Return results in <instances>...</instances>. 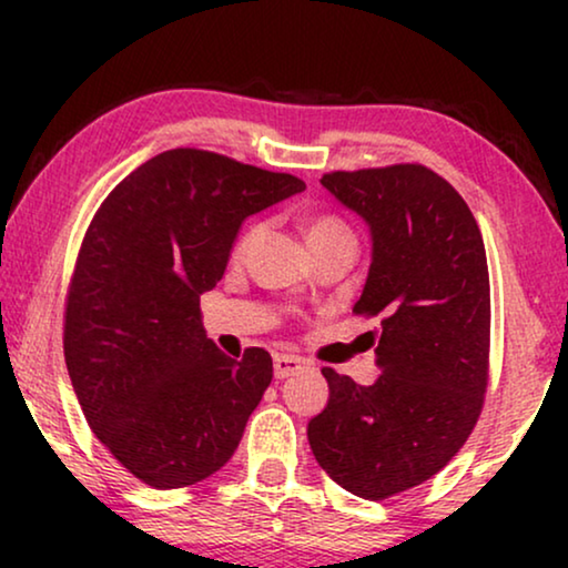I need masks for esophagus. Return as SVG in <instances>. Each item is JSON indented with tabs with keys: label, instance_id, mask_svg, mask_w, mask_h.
<instances>
[{
	"label": "esophagus",
	"instance_id": "1",
	"mask_svg": "<svg viewBox=\"0 0 568 568\" xmlns=\"http://www.w3.org/2000/svg\"><path fill=\"white\" fill-rule=\"evenodd\" d=\"M302 367H305V362H302L300 356H294V354H276L274 356V375H276V379H286V377L297 375Z\"/></svg>",
	"mask_w": 568,
	"mask_h": 568
}]
</instances>
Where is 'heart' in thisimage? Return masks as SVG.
<instances>
[{
    "label": "heart",
    "mask_w": 568,
    "mask_h": 568,
    "mask_svg": "<svg viewBox=\"0 0 568 568\" xmlns=\"http://www.w3.org/2000/svg\"><path fill=\"white\" fill-rule=\"evenodd\" d=\"M341 227H344V224L336 222V220H315L313 224H310V232H307V237H313V235H321V232H328V230H341ZM247 240H251V235H245L243 240H240V245H237V253H243V247L247 245Z\"/></svg>",
    "instance_id": "1"
}]
</instances>
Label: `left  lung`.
<instances>
[{"label": "left lung", "instance_id": "left-lung-1", "mask_svg": "<svg viewBox=\"0 0 568 568\" xmlns=\"http://www.w3.org/2000/svg\"><path fill=\"white\" fill-rule=\"evenodd\" d=\"M369 227L356 315L379 317V377L325 367L328 406L307 424L315 460L341 488L387 499L439 473L470 437L488 383L491 294L484 237L460 193L424 165L321 178Z\"/></svg>", "mask_w": 568, "mask_h": 568}]
</instances>
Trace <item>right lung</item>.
I'll use <instances>...</instances> for the list:
<instances>
[{
	"mask_svg": "<svg viewBox=\"0 0 568 568\" xmlns=\"http://www.w3.org/2000/svg\"><path fill=\"white\" fill-rule=\"evenodd\" d=\"M300 191L294 175L170 150L123 178L90 222L67 297V369L90 429L146 486L199 484L243 439L274 364L266 348L220 352L199 300L247 216Z\"/></svg>",
	"mask_w": 568,
	"mask_h": 568,
	"instance_id": "add662e5",
	"label": "right lung"
}]
</instances>
